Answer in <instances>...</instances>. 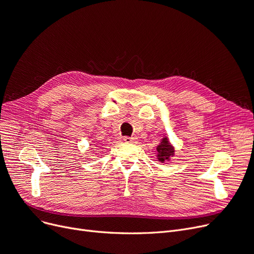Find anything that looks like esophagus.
Returning a JSON list of instances; mask_svg holds the SVG:
<instances>
[{
  "mask_svg": "<svg viewBox=\"0 0 254 254\" xmlns=\"http://www.w3.org/2000/svg\"><path fill=\"white\" fill-rule=\"evenodd\" d=\"M136 138L135 137H125L124 138V141L127 142V143H133V142H136Z\"/></svg>",
  "mask_w": 254,
  "mask_h": 254,
  "instance_id": "esophagus-1",
  "label": "esophagus"
}]
</instances>
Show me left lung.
<instances>
[{"label": "left lung", "mask_w": 254, "mask_h": 254, "mask_svg": "<svg viewBox=\"0 0 254 254\" xmlns=\"http://www.w3.org/2000/svg\"><path fill=\"white\" fill-rule=\"evenodd\" d=\"M157 159L158 161L164 163L165 161H170L171 158L175 155V147L170 142V140L166 136H164L160 143L157 145Z\"/></svg>", "instance_id": "obj_1"}]
</instances>
